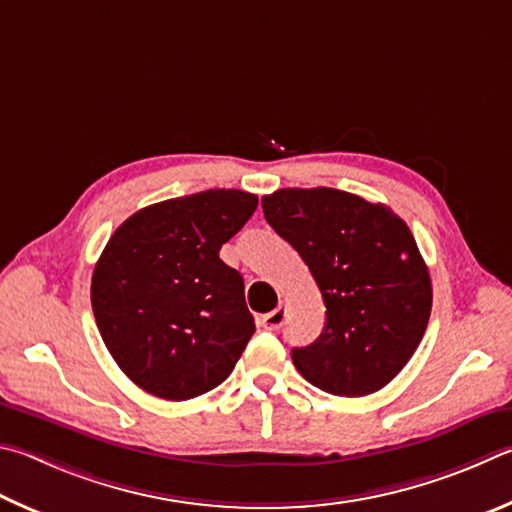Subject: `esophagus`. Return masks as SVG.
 <instances>
[{
  "label": "esophagus",
  "instance_id": "34e87169",
  "mask_svg": "<svg viewBox=\"0 0 512 512\" xmlns=\"http://www.w3.org/2000/svg\"><path fill=\"white\" fill-rule=\"evenodd\" d=\"M283 321H285V308L279 306L276 310L267 312V315L261 317V326L265 330H279L283 326Z\"/></svg>",
  "mask_w": 512,
  "mask_h": 512
}]
</instances>
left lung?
Segmentation results:
<instances>
[{
	"mask_svg": "<svg viewBox=\"0 0 512 512\" xmlns=\"http://www.w3.org/2000/svg\"><path fill=\"white\" fill-rule=\"evenodd\" d=\"M261 204L270 227L308 265L326 306L317 342L292 348L297 371L333 396L387 387L416 353L432 312V281L405 220L326 186L281 188Z\"/></svg>",
	"mask_w": 512,
	"mask_h": 512,
	"instance_id": "left-lung-1",
	"label": "left lung"
}]
</instances>
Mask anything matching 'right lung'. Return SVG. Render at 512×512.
Returning a JSON list of instances; mask_svg holds the SVG:
<instances>
[{"label":"right lung","instance_id":"right-lung-1","mask_svg":"<svg viewBox=\"0 0 512 512\" xmlns=\"http://www.w3.org/2000/svg\"><path fill=\"white\" fill-rule=\"evenodd\" d=\"M258 197L211 188L150 204L107 240L92 274V310L107 351L143 391L188 400L229 378L254 335L242 276L220 247Z\"/></svg>","mask_w":512,"mask_h":512}]
</instances>
